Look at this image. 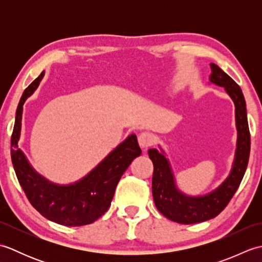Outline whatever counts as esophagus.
Here are the masks:
<instances>
[{
	"instance_id": "1",
	"label": "esophagus",
	"mask_w": 262,
	"mask_h": 262,
	"mask_svg": "<svg viewBox=\"0 0 262 262\" xmlns=\"http://www.w3.org/2000/svg\"><path fill=\"white\" fill-rule=\"evenodd\" d=\"M153 143H154V137L152 134H149V133L144 132L138 135V144H140V146L142 148H147L151 145H153Z\"/></svg>"
}]
</instances>
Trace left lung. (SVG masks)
Wrapping results in <instances>:
<instances>
[{
  "mask_svg": "<svg viewBox=\"0 0 262 262\" xmlns=\"http://www.w3.org/2000/svg\"><path fill=\"white\" fill-rule=\"evenodd\" d=\"M211 73L209 82L224 88L234 102L235 126L237 130L236 149L232 169L226 179L214 190L200 196H190L182 192L177 186L169 159L163 148L148 149L154 172L152 178V192L155 206L162 215L180 224H193L214 219L230 203L233 194L246 173L250 157V132L247 117L246 100L241 88L222 71L219 66L210 63Z\"/></svg>",
  "mask_w": 262,
  "mask_h": 262,
  "instance_id": "8db88e82",
  "label": "left lung"
}]
</instances>
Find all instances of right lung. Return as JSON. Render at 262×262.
<instances>
[{"label":"right lung","mask_w":262,"mask_h":262,"mask_svg":"<svg viewBox=\"0 0 262 262\" xmlns=\"http://www.w3.org/2000/svg\"><path fill=\"white\" fill-rule=\"evenodd\" d=\"M45 72L28 86L18 104L11 137V160L20 186L30 204L47 220L65 226L93 223L108 210L116 187L132 161L140 157L135 134L128 136L86 176L69 185H58L46 179L32 168L19 148L21 121L26 100L36 91Z\"/></svg>","instance_id":"1"}]
</instances>
